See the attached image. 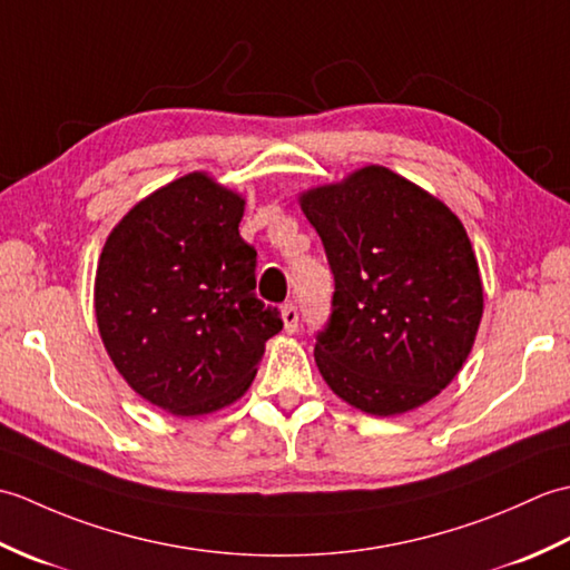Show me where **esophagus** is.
Returning a JSON list of instances; mask_svg holds the SVG:
<instances>
[{
	"label": "esophagus",
	"instance_id": "esophagus-1",
	"mask_svg": "<svg viewBox=\"0 0 570 570\" xmlns=\"http://www.w3.org/2000/svg\"><path fill=\"white\" fill-rule=\"evenodd\" d=\"M282 321H284L286 333H296V328H298V308L294 304L282 306Z\"/></svg>",
	"mask_w": 570,
	"mask_h": 570
}]
</instances>
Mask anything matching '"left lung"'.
<instances>
[{"instance_id": "1", "label": "left lung", "mask_w": 570, "mask_h": 570, "mask_svg": "<svg viewBox=\"0 0 570 570\" xmlns=\"http://www.w3.org/2000/svg\"><path fill=\"white\" fill-rule=\"evenodd\" d=\"M298 203L335 278L331 318L313 350L325 384L372 416L431 402L463 367L482 318L463 223L384 166L311 188Z\"/></svg>"}]
</instances>
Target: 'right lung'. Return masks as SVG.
Returning a JSON list of instances; mask_svg holds the SVG:
<instances>
[{
	"instance_id": "obj_1",
	"label": "right lung",
	"mask_w": 570,
	"mask_h": 570,
	"mask_svg": "<svg viewBox=\"0 0 570 570\" xmlns=\"http://www.w3.org/2000/svg\"><path fill=\"white\" fill-rule=\"evenodd\" d=\"M245 198L203 171L139 200L107 237L95 318L125 382L174 416H203L249 390L284 328L254 296L257 252L239 237Z\"/></svg>"
}]
</instances>
